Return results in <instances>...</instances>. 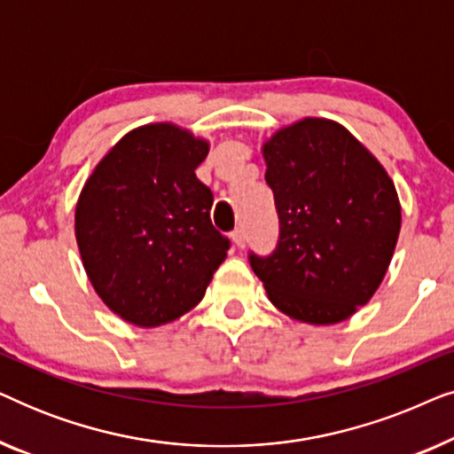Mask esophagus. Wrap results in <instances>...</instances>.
I'll list each match as a JSON object with an SVG mask.
<instances>
[{
  "mask_svg": "<svg viewBox=\"0 0 454 454\" xmlns=\"http://www.w3.org/2000/svg\"><path fill=\"white\" fill-rule=\"evenodd\" d=\"M231 241H233V246H238V247H244V244H246V238H244V229H241V227L235 229V231L231 233Z\"/></svg>",
  "mask_w": 454,
  "mask_h": 454,
  "instance_id": "obj_1",
  "label": "esophagus"
}]
</instances>
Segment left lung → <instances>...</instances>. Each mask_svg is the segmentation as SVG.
Listing matches in <instances>:
<instances>
[{
    "instance_id": "obj_1",
    "label": "left lung",
    "mask_w": 454,
    "mask_h": 454,
    "mask_svg": "<svg viewBox=\"0 0 454 454\" xmlns=\"http://www.w3.org/2000/svg\"><path fill=\"white\" fill-rule=\"evenodd\" d=\"M278 241L250 266L272 306L308 325H337L380 287L401 231L393 179L337 121L306 117L262 148Z\"/></svg>"
}]
</instances>
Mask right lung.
<instances>
[{"mask_svg": "<svg viewBox=\"0 0 454 454\" xmlns=\"http://www.w3.org/2000/svg\"><path fill=\"white\" fill-rule=\"evenodd\" d=\"M208 142L173 123L123 136L84 184L76 241L86 275L111 312L160 326L190 312L227 258L210 223L213 192L196 177Z\"/></svg>", "mask_w": 454, "mask_h": 454, "instance_id": "obj_1", "label": "right lung"}]
</instances>
